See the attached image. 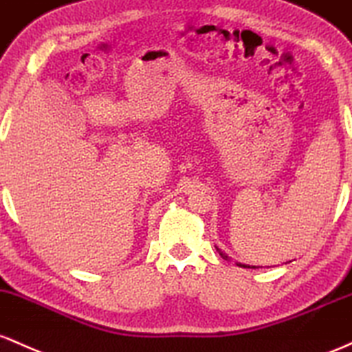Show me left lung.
<instances>
[{
    "instance_id": "obj_1",
    "label": "left lung",
    "mask_w": 352,
    "mask_h": 352,
    "mask_svg": "<svg viewBox=\"0 0 352 352\" xmlns=\"http://www.w3.org/2000/svg\"><path fill=\"white\" fill-rule=\"evenodd\" d=\"M216 250H218V252H219V254L221 256H223V258L224 259H228V261H231V258H228V256L226 254H224V252L223 251H221L219 250V248H216ZM236 264V266H239V267H252V270H256V267H259V266H250V264H243V263H234Z\"/></svg>"
}]
</instances>
